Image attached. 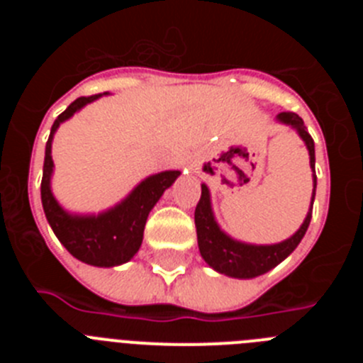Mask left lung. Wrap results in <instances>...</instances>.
I'll return each instance as SVG.
<instances>
[{
    "instance_id": "8db88e82",
    "label": "left lung",
    "mask_w": 363,
    "mask_h": 363,
    "mask_svg": "<svg viewBox=\"0 0 363 363\" xmlns=\"http://www.w3.org/2000/svg\"><path fill=\"white\" fill-rule=\"evenodd\" d=\"M280 123L291 125L296 129L298 136L306 142L307 150H309V163L313 169V196H311V207L306 220L301 223L300 229L280 243L272 245H255V243L238 242L230 238L220 229V225L214 220L213 207H211V194L207 185L201 184V196L194 211V223H196L198 234V247H200L201 258L220 274H225L230 278H256L259 274H265L272 267L281 264L291 252L298 247L301 238L306 236V230L311 223L313 216V201L316 194V172H314V142L311 134L307 133V127L303 125L298 114L294 112H280L277 116Z\"/></svg>"
}]
</instances>
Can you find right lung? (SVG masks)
I'll return each mask as SVG.
<instances>
[{"mask_svg":"<svg viewBox=\"0 0 363 363\" xmlns=\"http://www.w3.org/2000/svg\"><path fill=\"white\" fill-rule=\"evenodd\" d=\"M104 94L78 98L54 121L49 142L45 147L41 203H43L45 216H47L49 225L52 227L54 234L74 258H78L83 264L94 265V267H114V265L129 262L140 251L147 216L156 205V201L162 198L163 192L174 184L179 171H163L149 176L142 184L134 187L129 196L105 213L70 214L57 203L50 191V178H52L54 171L50 149H52L54 133L57 130L60 123L74 116V112H78L86 104L101 98Z\"/></svg>","mask_w":363,"mask_h":363,"instance_id":"1","label":"right lung"}]
</instances>
